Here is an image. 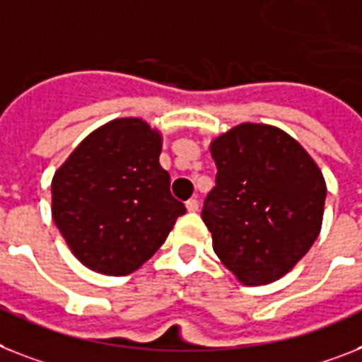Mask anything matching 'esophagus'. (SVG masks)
Listing matches in <instances>:
<instances>
[{"label":"esophagus","mask_w":362,"mask_h":362,"mask_svg":"<svg viewBox=\"0 0 362 362\" xmlns=\"http://www.w3.org/2000/svg\"><path fill=\"white\" fill-rule=\"evenodd\" d=\"M185 207H187L188 213H198V209H199L198 199H188V202L185 203Z\"/></svg>","instance_id":"34e87169"}]
</instances>
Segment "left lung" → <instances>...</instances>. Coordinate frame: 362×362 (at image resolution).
<instances>
[{
	"label": "left lung",
	"instance_id": "8db88e82",
	"mask_svg": "<svg viewBox=\"0 0 362 362\" xmlns=\"http://www.w3.org/2000/svg\"><path fill=\"white\" fill-rule=\"evenodd\" d=\"M216 187L202 218L220 262L246 286L268 285L292 270L320 235L325 179L286 131L244 122L209 146Z\"/></svg>",
	"mask_w": 362,
	"mask_h": 362
}]
</instances>
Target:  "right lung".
I'll return each instance as SVG.
<instances>
[{
    "mask_svg": "<svg viewBox=\"0 0 362 362\" xmlns=\"http://www.w3.org/2000/svg\"><path fill=\"white\" fill-rule=\"evenodd\" d=\"M163 133L116 118L81 140L52 179V216L88 270L127 276L164 244L185 205L160 166Z\"/></svg>",
    "mask_w": 362,
    "mask_h": 362,
    "instance_id": "right-lung-1",
    "label": "right lung"
}]
</instances>
